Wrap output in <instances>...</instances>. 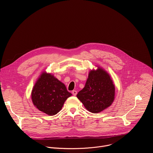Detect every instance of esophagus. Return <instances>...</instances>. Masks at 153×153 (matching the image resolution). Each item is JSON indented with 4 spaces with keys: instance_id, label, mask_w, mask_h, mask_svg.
<instances>
[{
    "instance_id": "1",
    "label": "esophagus",
    "mask_w": 153,
    "mask_h": 153,
    "mask_svg": "<svg viewBox=\"0 0 153 153\" xmlns=\"http://www.w3.org/2000/svg\"><path fill=\"white\" fill-rule=\"evenodd\" d=\"M77 91H76V90H73V91H72V94H73V96H74L77 95Z\"/></svg>"
}]
</instances>
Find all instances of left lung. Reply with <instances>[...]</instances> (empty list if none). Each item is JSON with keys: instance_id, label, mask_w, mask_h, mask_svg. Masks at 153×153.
<instances>
[{"instance_id": "obj_1", "label": "left lung", "mask_w": 153, "mask_h": 153, "mask_svg": "<svg viewBox=\"0 0 153 153\" xmlns=\"http://www.w3.org/2000/svg\"><path fill=\"white\" fill-rule=\"evenodd\" d=\"M88 73L84 88L77 94L87 110L98 113L110 107L115 99V85L104 68L96 65Z\"/></svg>"}]
</instances>
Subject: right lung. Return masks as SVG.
Segmentation results:
<instances>
[{
  "instance_id": "obj_1",
  "label": "right lung",
  "mask_w": 153,
  "mask_h": 153,
  "mask_svg": "<svg viewBox=\"0 0 153 153\" xmlns=\"http://www.w3.org/2000/svg\"><path fill=\"white\" fill-rule=\"evenodd\" d=\"M72 94L65 84L52 73L43 71L38 77L31 91V100L38 110L49 116L57 114Z\"/></svg>"
}]
</instances>
